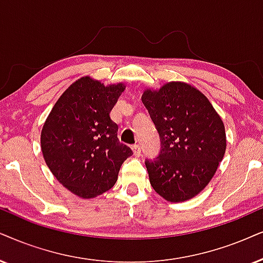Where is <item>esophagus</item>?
I'll return each mask as SVG.
<instances>
[{"label": "esophagus", "instance_id": "1", "mask_svg": "<svg viewBox=\"0 0 263 263\" xmlns=\"http://www.w3.org/2000/svg\"><path fill=\"white\" fill-rule=\"evenodd\" d=\"M132 152H134V155L135 156H139L141 155V147H139L138 144H135V145H132Z\"/></svg>", "mask_w": 263, "mask_h": 263}]
</instances>
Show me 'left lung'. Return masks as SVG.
<instances>
[{"label": "left lung", "instance_id": "obj_1", "mask_svg": "<svg viewBox=\"0 0 263 263\" xmlns=\"http://www.w3.org/2000/svg\"><path fill=\"white\" fill-rule=\"evenodd\" d=\"M142 102L161 141L158 158L145 161L153 189L170 202L194 198L224 156L227 138L221 116L204 93L182 81L144 89Z\"/></svg>", "mask_w": 263, "mask_h": 263}]
</instances>
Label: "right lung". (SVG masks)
Segmentation results:
<instances>
[{"mask_svg":"<svg viewBox=\"0 0 263 263\" xmlns=\"http://www.w3.org/2000/svg\"><path fill=\"white\" fill-rule=\"evenodd\" d=\"M126 86L82 76L55 102L41 131V151L59 183L82 199L115 184L132 151L119 142L110 111Z\"/></svg>","mask_w":263,"mask_h":263,"instance_id":"1","label":"right lung"}]
</instances>
